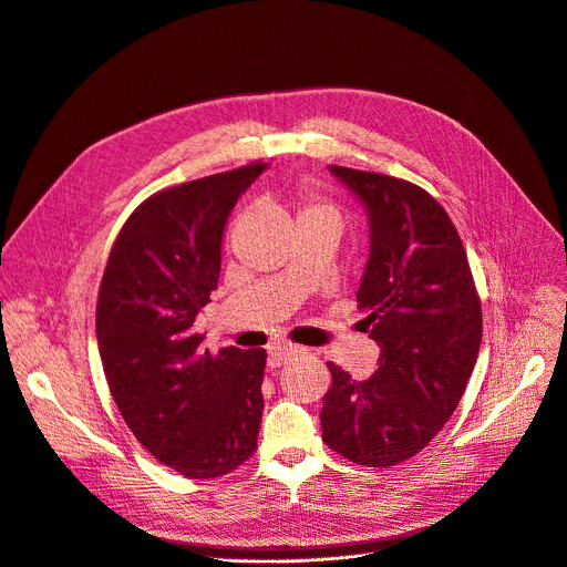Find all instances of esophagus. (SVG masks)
<instances>
[{"instance_id": "esophagus-1", "label": "esophagus", "mask_w": 567, "mask_h": 567, "mask_svg": "<svg viewBox=\"0 0 567 567\" xmlns=\"http://www.w3.org/2000/svg\"><path fill=\"white\" fill-rule=\"evenodd\" d=\"M297 352H302V348H297V346H277V348L270 350L268 363L272 365V369H279L281 363H286V361H288L290 357H295Z\"/></svg>"}]
</instances>
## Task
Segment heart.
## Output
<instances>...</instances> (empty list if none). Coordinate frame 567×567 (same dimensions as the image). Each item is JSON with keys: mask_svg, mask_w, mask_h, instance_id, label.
<instances>
[{"mask_svg": "<svg viewBox=\"0 0 567 567\" xmlns=\"http://www.w3.org/2000/svg\"><path fill=\"white\" fill-rule=\"evenodd\" d=\"M316 215H331V217L339 219V213H337L334 206L322 202V198L313 189L305 187L302 192H299V219L316 217Z\"/></svg>", "mask_w": 567, "mask_h": 567, "instance_id": "heart-1", "label": "heart"}]
</instances>
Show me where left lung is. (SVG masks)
Here are the masks:
<instances>
[{"instance_id": "8db88e82", "label": "left lung", "mask_w": 567, "mask_h": 567, "mask_svg": "<svg viewBox=\"0 0 567 567\" xmlns=\"http://www.w3.org/2000/svg\"><path fill=\"white\" fill-rule=\"evenodd\" d=\"M365 206L371 256L357 290L378 371L352 380L327 363L322 442L363 467H393L430 444L455 412L476 365L481 297L457 230L419 185L329 166Z\"/></svg>"}]
</instances>
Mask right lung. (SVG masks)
<instances>
[{
	"instance_id": "right-lung-1",
	"label": "right lung",
	"mask_w": 567,
	"mask_h": 567,
	"mask_svg": "<svg viewBox=\"0 0 567 567\" xmlns=\"http://www.w3.org/2000/svg\"><path fill=\"white\" fill-rule=\"evenodd\" d=\"M262 162L166 187L127 217L95 307L114 403L140 440L185 478H217L256 451L262 348L210 354L194 331L221 268V236Z\"/></svg>"
}]
</instances>
